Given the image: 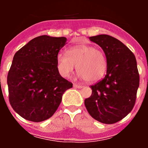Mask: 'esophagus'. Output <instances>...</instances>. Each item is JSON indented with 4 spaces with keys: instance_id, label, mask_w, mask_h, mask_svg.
I'll return each mask as SVG.
<instances>
[{
    "instance_id": "34e87169",
    "label": "esophagus",
    "mask_w": 148,
    "mask_h": 148,
    "mask_svg": "<svg viewBox=\"0 0 148 148\" xmlns=\"http://www.w3.org/2000/svg\"><path fill=\"white\" fill-rule=\"evenodd\" d=\"M73 87H75V88L80 89V88H82V87H83V86L80 85V84H73Z\"/></svg>"
}]
</instances>
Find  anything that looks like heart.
Returning <instances> with one entry per match:
<instances>
[{"label":"heart","instance_id":"heart-1","mask_svg":"<svg viewBox=\"0 0 148 148\" xmlns=\"http://www.w3.org/2000/svg\"><path fill=\"white\" fill-rule=\"evenodd\" d=\"M76 66L79 78L95 82L105 74L108 62L102 51L87 44L73 47L67 54L59 53L57 56V67L61 76L70 77Z\"/></svg>","mask_w":148,"mask_h":148}]
</instances>
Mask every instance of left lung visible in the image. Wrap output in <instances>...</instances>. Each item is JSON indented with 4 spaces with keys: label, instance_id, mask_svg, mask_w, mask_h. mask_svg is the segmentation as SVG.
Returning a JSON list of instances; mask_svg holds the SVG:
<instances>
[{
    "label": "left lung",
    "instance_id": "1",
    "mask_svg": "<svg viewBox=\"0 0 148 148\" xmlns=\"http://www.w3.org/2000/svg\"><path fill=\"white\" fill-rule=\"evenodd\" d=\"M100 46L108 66L102 80L92 85V95L84 100L89 114L104 124L120 121L133 110L139 86L135 56L118 39L108 35L89 38Z\"/></svg>",
    "mask_w": 148,
    "mask_h": 148
}]
</instances>
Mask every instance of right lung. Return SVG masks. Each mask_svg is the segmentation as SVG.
Returning <instances> with one entry per match:
<instances>
[{"label":"right lung","instance_id":"1","mask_svg":"<svg viewBox=\"0 0 148 148\" xmlns=\"http://www.w3.org/2000/svg\"><path fill=\"white\" fill-rule=\"evenodd\" d=\"M64 37L40 35L15 54L8 73L9 99L13 110L25 119L40 122L55 113L63 94L73 84L60 75L57 56Z\"/></svg>","mask_w":148,"mask_h":148}]
</instances>
